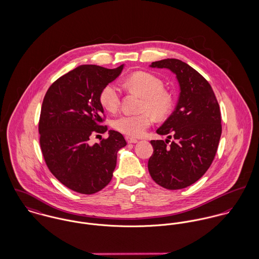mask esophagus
Listing matches in <instances>:
<instances>
[{
    "instance_id": "esophagus-1",
    "label": "esophagus",
    "mask_w": 259,
    "mask_h": 259,
    "mask_svg": "<svg viewBox=\"0 0 259 259\" xmlns=\"http://www.w3.org/2000/svg\"><path fill=\"white\" fill-rule=\"evenodd\" d=\"M125 139H126V142L128 144H137L139 142L137 139H133V138H128V137H126Z\"/></svg>"
}]
</instances>
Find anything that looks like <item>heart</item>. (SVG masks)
Returning a JSON list of instances; mask_svg holds the SVG:
<instances>
[{
	"mask_svg": "<svg viewBox=\"0 0 259 259\" xmlns=\"http://www.w3.org/2000/svg\"><path fill=\"white\" fill-rule=\"evenodd\" d=\"M124 84L143 97L141 113L122 114L112 121V126L117 132L133 138L145 134L153 122V114L163 117L172 109L171 96L163 91L162 81L153 74L137 72L130 74ZM100 103L107 111L114 112L120 105V93L114 83H108L100 93Z\"/></svg>",
	"mask_w": 259,
	"mask_h": 259,
	"instance_id": "heart-1",
	"label": "heart"
}]
</instances>
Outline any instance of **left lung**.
<instances>
[{"label": "left lung", "mask_w": 259, "mask_h": 259, "mask_svg": "<svg viewBox=\"0 0 259 259\" xmlns=\"http://www.w3.org/2000/svg\"><path fill=\"white\" fill-rule=\"evenodd\" d=\"M150 67L176 74L181 93L176 110L156 131L168 140L150 141L148 171L166 189L185 188L206 172L215 156L222 136L220 105L209 82L183 61L165 59Z\"/></svg>", "instance_id": "obj_1"}]
</instances>
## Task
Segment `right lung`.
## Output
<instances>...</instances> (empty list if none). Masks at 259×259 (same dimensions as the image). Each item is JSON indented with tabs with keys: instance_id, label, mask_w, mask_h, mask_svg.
<instances>
[{
	"instance_id": "1",
	"label": "right lung",
	"mask_w": 259,
	"mask_h": 259,
	"mask_svg": "<svg viewBox=\"0 0 259 259\" xmlns=\"http://www.w3.org/2000/svg\"><path fill=\"white\" fill-rule=\"evenodd\" d=\"M123 69L82 65L59 77L42 101L39 145L50 171L70 189L93 194L110 184L116 153L126 142L121 134L109 131V138L91 146L90 137L108 131L100 93Z\"/></svg>"
}]
</instances>
